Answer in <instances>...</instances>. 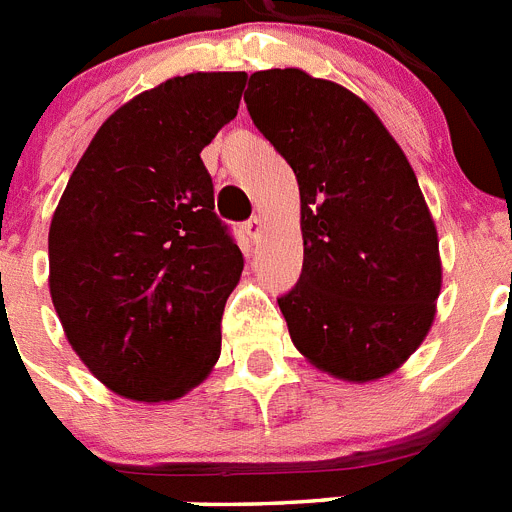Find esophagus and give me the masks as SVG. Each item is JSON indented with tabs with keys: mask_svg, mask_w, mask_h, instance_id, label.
<instances>
[{
	"mask_svg": "<svg viewBox=\"0 0 512 512\" xmlns=\"http://www.w3.org/2000/svg\"><path fill=\"white\" fill-rule=\"evenodd\" d=\"M246 233H248V238H251V241H259L261 233H264V217L253 215L251 220L246 223Z\"/></svg>",
	"mask_w": 512,
	"mask_h": 512,
	"instance_id": "esophagus-1",
	"label": "esophagus"
}]
</instances>
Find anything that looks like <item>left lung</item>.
Returning <instances> with one entry per match:
<instances>
[{
    "mask_svg": "<svg viewBox=\"0 0 512 512\" xmlns=\"http://www.w3.org/2000/svg\"><path fill=\"white\" fill-rule=\"evenodd\" d=\"M253 125L300 184V282L279 297L289 336L315 369L374 382L431 330L441 256L415 171L377 112L302 69L256 71Z\"/></svg>",
    "mask_w": 512,
    "mask_h": 512,
    "instance_id": "8db88e82",
    "label": "left lung"
}]
</instances>
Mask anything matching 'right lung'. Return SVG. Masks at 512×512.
Listing matches in <instances>:
<instances>
[{"instance_id": "obj_1", "label": "right lung", "mask_w": 512, "mask_h": 512, "mask_svg": "<svg viewBox=\"0 0 512 512\" xmlns=\"http://www.w3.org/2000/svg\"><path fill=\"white\" fill-rule=\"evenodd\" d=\"M243 87V71H197L125 102L53 212L48 287L63 333L128 400H179L220 359L243 253L212 212L200 153L238 115Z\"/></svg>"}]
</instances>
